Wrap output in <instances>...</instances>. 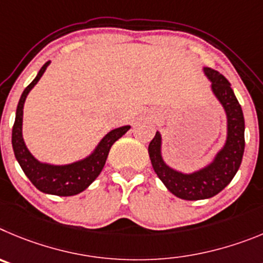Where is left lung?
<instances>
[{
    "mask_svg": "<svg viewBox=\"0 0 263 263\" xmlns=\"http://www.w3.org/2000/svg\"><path fill=\"white\" fill-rule=\"evenodd\" d=\"M204 73L212 82V91L223 105L228 119V136L224 148L215 157L214 162L193 174H183L167 166L161 157V135L149 143L148 153L153 170L164 182L167 190L184 200H199L212 198L236 176L241 165L245 148V122L242 108L232 90L231 84L223 74L211 68H204Z\"/></svg>",
    "mask_w": 263,
    "mask_h": 263,
    "instance_id": "8db88e82",
    "label": "left lung"
}]
</instances>
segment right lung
<instances>
[{
  "label": "right lung",
  "instance_id": "1",
  "mask_svg": "<svg viewBox=\"0 0 263 263\" xmlns=\"http://www.w3.org/2000/svg\"><path fill=\"white\" fill-rule=\"evenodd\" d=\"M49 61L44 64L39 70L34 81L28 85L21 96L18 107H16L15 122L11 132V144H13L14 155L16 161L20 162L21 167L32 182L35 187L42 193L52 194L59 196H72L80 194L99 176L107 160L111 145L126 134L131 127L124 126L120 128L112 129L103 137L93 153L85 160L77 161L69 165L56 166V165L42 164L26 148L22 137V119H23V105L26 97L32 87L36 85L40 77L46 72Z\"/></svg>",
  "mask_w": 263,
  "mask_h": 263
}]
</instances>
